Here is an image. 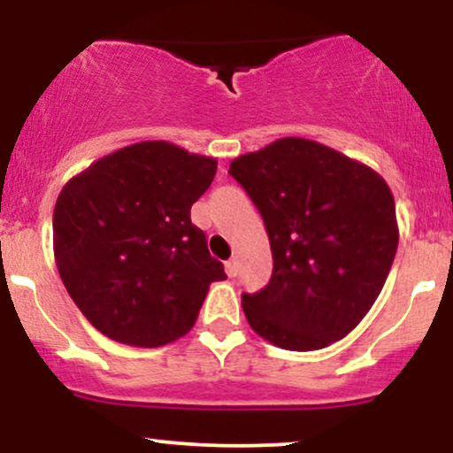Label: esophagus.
Returning a JSON list of instances; mask_svg holds the SVG:
<instances>
[{
    "label": "esophagus",
    "instance_id": "obj_1",
    "mask_svg": "<svg viewBox=\"0 0 453 453\" xmlns=\"http://www.w3.org/2000/svg\"><path fill=\"white\" fill-rule=\"evenodd\" d=\"M226 273H227V277H236V274H238V262H236V259H230V262H226Z\"/></svg>",
    "mask_w": 453,
    "mask_h": 453
}]
</instances>
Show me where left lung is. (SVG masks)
<instances>
[{
  "label": "left lung",
  "instance_id": "1",
  "mask_svg": "<svg viewBox=\"0 0 453 453\" xmlns=\"http://www.w3.org/2000/svg\"><path fill=\"white\" fill-rule=\"evenodd\" d=\"M266 226L273 277L242 294L249 326L292 351L341 341L375 304L398 247L394 196L360 161L280 138L230 164Z\"/></svg>",
  "mask_w": 453,
  "mask_h": 453
}]
</instances>
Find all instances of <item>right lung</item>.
<instances>
[{"mask_svg": "<svg viewBox=\"0 0 453 453\" xmlns=\"http://www.w3.org/2000/svg\"><path fill=\"white\" fill-rule=\"evenodd\" d=\"M217 159L147 140L67 180L53 212L55 262L67 294L108 339L168 345L191 330L223 264L191 223Z\"/></svg>", "mask_w": 453, "mask_h": 453, "instance_id": "right-lung-1", "label": "right lung"}]
</instances>
